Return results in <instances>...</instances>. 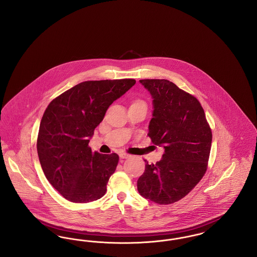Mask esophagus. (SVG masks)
Here are the masks:
<instances>
[{"label":"esophagus","mask_w":257,"mask_h":257,"mask_svg":"<svg viewBox=\"0 0 257 257\" xmlns=\"http://www.w3.org/2000/svg\"><path fill=\"white\" fill-rule=\"evenodd\" d=\"M119 157H120V159H127V158L131 157V155H129L127 153H119Z\"/></svg>","instance_id":"esophagus-1"}]
</instances>
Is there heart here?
Returning <instances> with one entry per match:
<instances>
[{
  "instance_id": "obj_1",
  "label": "heart",
  "mask_w": 257,
  "mask_h": 257,
  "mask_svg": "<svg viewBox=\"0 0 257 257\" xmlns=\"http://www.w3.org/2000/svg\"><path fill=\"white\" fill-rule=\"evenodd\" d=\"M135 103H144V104H145V102H143V101H137V102H135Z\"/></svg>"
}]
</instances>
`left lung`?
Listing matches in <instances>:
<instances>
[{"instance_id":"left-lung-1","label":"left lung","mask_w":257,"mask_h":257,"mask_svg":"<svg viewBox=\"0 0 257 257\" xmlns=\"http://www.w3.org/2000/svg\"><path fill=\"white\" fill-rule=\"evenodd\" d=\"M152 97L148 136L164 147L163 158L148 164L138 180L140 195L158 204L187 196L207 170L212 132L196 97L168 80H140Z\"/></svg>"}]
</instances>
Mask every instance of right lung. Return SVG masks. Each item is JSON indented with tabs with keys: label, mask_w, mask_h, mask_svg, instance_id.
<instances>
[{
	"label": "right lung",
	"mask_w": 257,
	"mask_h": 257,
	"mask_svg": "<svg viewBox=\"0 0 257 257\" xmlns=\"http://www.w3.org/2000/svg\"><path fill=\"white\" fill-rule=\"evenodd\" d=\"M134 79L86 81L55 98L44 111L37 154L50 184L67 200L86 203L105 195L118 155L92 153L88 143L113 101Z\"/></svg>",
	"instance_id": "add662e5"
}]
</instances>
